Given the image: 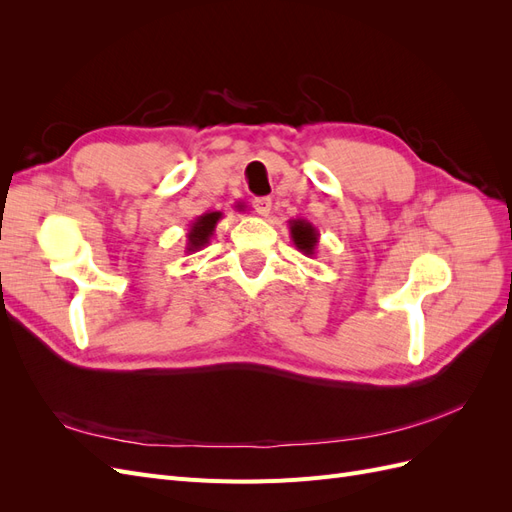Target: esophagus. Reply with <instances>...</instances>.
Segmentation results:
<instances>
[{"label":"esophagus","instance_id":"1","mask_svg":"<svg viewBox=\"0 0 512 512\" xmlns=\"http://www.w3.org/2000/svg\"><path fill=\"white\" fill-rule=\"evenodd\" d=\"M271 198L267 196H260V198H254V209L258 215H262V218H267V215L271 213Z\"/></svg>","mask_w":512,"mask_h":512}]
</instances>
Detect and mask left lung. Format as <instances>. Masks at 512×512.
<instances>
[{
  "instance_id": "obj_1",
  "label": "left lung",
  "mask_w": 512,
  "mask_h": 512,
  "mask_svg": "<svg viewBox=\"0 0 512 512\" xmlns=\"http://www.w3.org/2000/svg\"><path fill=\"white\" fill-rule=\"evenodd\" d=\"M288 228H290V239H292L294 247H297L301 254L312 258L316 254V245H318V237H320L316 226L307 220H290Z\"/></svg>"
}]
</instances>
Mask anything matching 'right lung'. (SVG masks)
<instances>
[{"instance_id": "right-lung-1", "label": "right lung", "mask_w": 512, "mask_h": 512, "mask_svg": "<svg viewBox=\"0 0 512 512\" xmlns=\"http://www.w3.org/2000/svg\"><path fill=\"white\" fill-rule=\"evenodd\" d=\"M220 220H222L220 211H209V213L198 215V218L190 224L188 235H185V239H188V243H185V252L194 254L198 250H203V247L209 243V239L213 237L215 226H218Z\"/></svg>"}]
</instances>
